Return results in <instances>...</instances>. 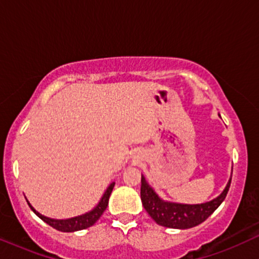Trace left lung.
I'll return each instance as SVG.
<instances>
[{
	"label": "left lung",
	"mask_w": 259,
	"mask_h": 259,
	"mask_svg": "<svg viewBox=\"0 0 259 259\" xmlns=\"http://www.w3.org/2000/svg\"><path fill=\"white\" fill-rule=\"evenodd\" d=\"M231 178L223 192L214 200L198 204L169 202L160 198L141 175V201L146 212L158 225L171 229H190L201 224L225 200L230 187Z\"/></svg>",
	"instance_id": "8db88e82"
}]
</instances>
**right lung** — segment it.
<instances>
[{"instance_id": "add662e5", "label": "right lung", "mask_w": 259, "mask_h": 259, "mask_svg": "<svg viewBox=\"0 0 259 259\" xmlns=\"http://www.w3.org/2000/svg\"><path fill=\"white\" fill-rule=\"evenodd\" d=\"M115 183H112L111 185L107 187V190L103 194L102 197L99 203H97L96 207H94L90 212H86L84 214L78 215V217H73V218H68V219H52L49 218V217H45L38 213L34 207L31 206L30 202L26 200L28 202L29 207L32 212L36 214L38 218L42 219V221L49 224L50 227L55 228L56 230L58 231H63V233H73V231H78V230H82V229H88L92 227L97 221L100 219V217L103 214V212L106 210L107 206H108V201H109V196L112 194V190L114 187Z\"/></svg>"}]
</instances>
